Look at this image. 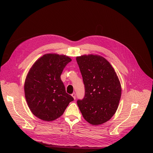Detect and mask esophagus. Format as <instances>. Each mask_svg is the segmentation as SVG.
<instances>
[{"label":"esophagus","instance_id":"34e87169","mask_svg":"<svg viewBox=\"0 0 153 153\" xmlns=\"http://www.w3.org/2000/svg\"><path fill=\"white\" fill-rule=\"evenodd\" d=\"M71 96H73V97L74 98V99L75 100L76 99V94L74 93H73L72 94H71Z\"/></svg>","mask_w":153,"mask_h":153}]
</instances>
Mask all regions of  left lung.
<instances>
[{"label":"left lung","mask_w":153,"mask_h":153,"mask_svg":"<svg viewBox=\"0 0 153 153\" xmlns=\"http://www.w3.org/2000/svg\"><path fill=\"white\" fill-rule=\"evenodd\" d=\"M85 85V96L77 103L83 118L93 125L102 124L116 112L121 85L111 65L98 55L76 57Z\"/></svg>","instance_id":"left-lung-1"}]
</instances>
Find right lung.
I'll return each mask as SVG.
<instances>
[{"instance_id": "1", "label": "right lung", "mask_w": 153, "mask_h": 153, "mask_svg": "<svg viewBox=\"0 0 153 153\" xmlns=\"http://www.w3.org/2000/svg\"><path fill=\"white\" fill-rule=\"evenodd\" d=\"M71 61L67 56L47 54L30 68L24 85L25 99L32 113L45 121L60 117L73 97L66 93L60 75Z\"/></svg>"}]
</instances>
